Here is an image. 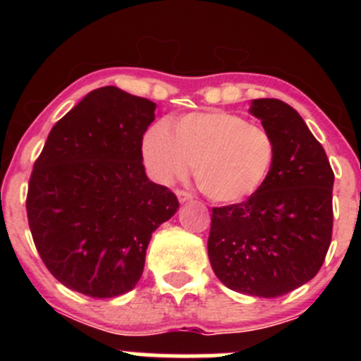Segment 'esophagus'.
I'll return each mask as SVG.
<instances>
[{"label": "esophagus", "mask_w": 361, "mask_h": 361, "mask_svg": "<svg viewBox=\"0 0 361 361\" xmlns=\"http://www.w3.org/2000/svg\"><path fill=\"white\" fill-rule=\"evenodd\" d=\"M176 197L180 200V204H185V202H190L193 198V195L190 192H185V190H176Z\"/></svg>", "instance_id": "1"}]
</instances>
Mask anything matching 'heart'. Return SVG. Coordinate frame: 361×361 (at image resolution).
<instances>
[{
    "label": "heart",
    "instance_id": "b5f03b06",
    "mask_svg": "<svg viewBox=\"0 0 361 361\" xmlns=\"http://www.w3.org/2000/svg\"><path fill=\"white\" fill-rule=\"evenodd\" d=\"M144 163L161 183L193 164L197 186L219 204H239L263 188L276 161L275 137L229 111H197L154 123L142 139Z\"/></svg>",
    "mask_w": 361,
    "mask_h": 361
}]
</instances>
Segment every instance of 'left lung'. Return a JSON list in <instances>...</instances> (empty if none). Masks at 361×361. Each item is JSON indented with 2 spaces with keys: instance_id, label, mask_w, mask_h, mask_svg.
<instances>
[{
  "instance_id": "8db88e82",
  "label": "left lung",
  "mask_w": 361,
  "mask_h": 361,
  "mask_svg": "<svg viewBox=\"0 0 361 361\" xmlns=\"http://www.w3.org/2000/svg\"><path fill=\"white\" fill-rule=\"evenodd\" d=\"M250 114L275 137V166L251 198L212 209L207 250L227 288L273 299L307 283L324 263L334 173L319 140L287 103L259 98Z\"/></svg>"
}]
</instances>
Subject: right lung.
<instances>
[{
  "label": "right lung",
  "instance_id": "add662e5",
  "mask_svg": "<svg viewBox=\"0 0 361 361\" xmlns=\"http://www.w3.org/2000/svg\"><path fill=\"white\" fill-rule=\"evenodd\" d=\"M156 103L93 90L52 127L28 181L32 238L64 287L111 299L137 285L151 235L180 209L142 164Z\"/></svg>",
  "mask_w": 361,
  "mask_h": 361
}]
</instances>
